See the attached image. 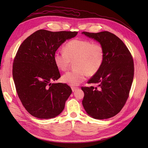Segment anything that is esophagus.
Here are the masks:
<instances>
[{"label": "esophagus", "mask_w": 148, "mask_h": 148, "mask_svg": "<svg viewBox=\"0 0 148 148\" xmlns=\"http://www.w3.org/2000/svg\"><path fill=\"white\" fill-rule=\"evenodd\" d=\"M79 89V88H77V87H71V89H72L73 92H75L77 89Z\"/></svg>", "instance_id": "34e87169"}]
</instances>
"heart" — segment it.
Instances as JSON below:
<instances>
[{
	"mask_svg": "<svg viewBox=\"0 0 148 148\" xmlns=\"http://www.w3.org/2000/svg\"><path fill=\"white\" fill-rule=\"evenodd\" d=\"M63 53L54 54L53 59L57 68L65 71L74 62L76 68L62 75V80L70 86H77L82 83L87 75L97 74L102 66L105 53L103 45L84 39H73L64 47Z\"/></svg>",
	"mask_w": 148,
	"mask_h": 148,
	"instance_id": "obj_1",
	"label": "heart"
}]
</instances>
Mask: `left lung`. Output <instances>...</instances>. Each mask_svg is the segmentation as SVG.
<instances>
[{
    "label": "left lung",
    "mask_w": 148,
    "mask_h": 148,
    "mask_svg": "<svg viewBox=\"0 0 148 148\" xmlns=\"http://www.w3.org/2000/svg\"><path fill=\"white\" fill-rule=\"evenodd\" d=\"M82 34L99 42L105 53L102 66L88 81L98 84L99 88L82 87V104L93 118H110L120 112L129 97L134 72L133 57L123 41L111 32Z\"/></svg>",
    "instance_id": "1"
}]
</instances>
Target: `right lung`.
Instances as JSON below:
<instances>
[{"label": "right lung", "mask_w": 148, "mask_h": 148, "mask_svg": "<svg viewBox=\"0 0 148 148\" xmlns=\"http://www.w3.org/2000/svg\"><path fill=\"white\" fill-rule=\"evenodd\" d=\"M77 32L40 29L22 42L15 56L12 76L18 96L26 110L39 119H50L64 109L72 90L65 83H51L60 77L53 56Z\"/></svg>", "instance_id": "1"}]
</instances>
